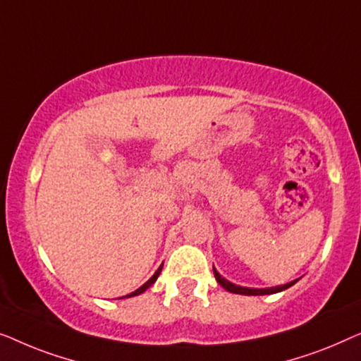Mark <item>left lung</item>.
<instances>
[{
    "instance_id": "8db88e82",
    "label": "left lung",
    "mask_w": 361,
    "mask_h": 361,
    "mask_svg": "<svg viewBox=\"0 0 361 361\" xmlns=\"http://www.w3.org/2000/svg\"><path fill=\"white\" fill-rule=\"evenodd\" d=\"M214 276L217 283L221 284L222 288L227 289L229 293H235V294H247V296H262V294H273V293H278V291H283V289H286L289 286H293L294 283L298 280H294L291 283H286L283 284V286H276V288H268V289H255V288H243V286H237V284H233L231 281H227L226 278H222L219 273L214 270Z\"/></svg>"
}]
</instances>
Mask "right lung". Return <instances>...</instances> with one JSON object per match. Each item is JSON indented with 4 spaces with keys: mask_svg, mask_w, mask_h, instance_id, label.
Instances as JSON below:
<instances>
[{
    "mask_svg": "<svg viewBox=\"0 0 361 361\" xmlns=\"http://www.w3.org/2000/svg\"><path fill=\"white\" fill-rule=\"evenodd\" d=\"M161 267H164V263H161V265H160V268H159V270H157V271H155V275H154V276H152L149 281H147L145 284H142V286H140L139 289H135V291H134V293H130V294H128V296H126V298H130V296H137V294L144 293L147 288H149V286H152V284H154V283L157 281V278H159V275H160V271H161Z\"/></svg>",
    "mask_w": 361,
    "mask_h": 361,
    "instance_id": "obj_1",
    "label": "right lung"
}]
</instances>
